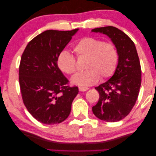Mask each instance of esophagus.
<instances>
[{"mask_svg": "<svg viewBox=\"0 0 156 156\" xmlns=\"http://www.w3.org/2000/svg\"><path fill=\"white\" fill-rule=\"evenodd\" d=\"M89 89L88 87H79V90L80 91H87Z\"/></svg>", "mask_w": 156, "mask_h": 156, "instance_id": "1", "label": "esophagus"}]
</instances>
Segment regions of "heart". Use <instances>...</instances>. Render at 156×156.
<instances>
[{"label":"heart","mask_w":156,"mask_h":156,"mask_svg":"<svg viewBox=\"0 0 156 156\" xmlns=\"http://www.w3.org/2000/svg\"><path fill=\"white\" fill-rule=\"evenodd\" d=\"M73 50L77 58L86 57L84 64L85 70L72 78L74 84L89 86L99 80H104L114 74L118 62L119 54L114 44L104 42L94 37H86L79 40ZM59 69L67 74L76 71V59L67 51H62L57 57Z\"/></svg>","instance_id":"heart-1"}]
</instances>
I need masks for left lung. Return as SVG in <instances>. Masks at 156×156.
<instances>
[{
  "instance_id": "1",
  "label": "left lung",
  "mask_w": 156,
  "mask_h": 156,
  "mask_svg": "<svg viewBox=\"0 0 156 156\" xmlns=\"http://www.w3.org/2000/svg\"><path fill=\"white\" fill-rule=\"evenodd\" d=\"M105 34L118 51L119 62L114 74L95 89L99 99L92 107L97 118L116 122L128 116L135 105L141 84V68L136 46L126 34L116 27L106 26L92 29Z\"/></svg>"
}]
</instances>
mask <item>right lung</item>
I'll list each match as a JSON object with an SVG mask.
<instances>
[{
	"label": "right lung",
	"mask_w": 156,
	"mask_h": 156,
	"mask_svg": "<svg viewBox=\"0 0 156 156\" xmlns=\"http://www.w3.org/2000/svg\"><path fill=\"white\" fill-rule=\"evenodd\" d=\"M78 29L49 30L29 42L21 57L19 83L23 103L36 120L56 124L69 116L79 92L57 66V57Z\"/></svg>",
	"instance_id": "obj_1"
}]
</instances>
